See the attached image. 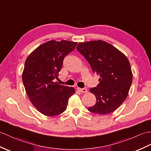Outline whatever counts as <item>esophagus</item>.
I'll list each match as a JSON object with an SVG mask.
<instances>
[{
  "mask_svg": "<svg viewBox=\"0 0 151 151\" xmlns=\"http://www.w3.org/2000/svg\"><path fill=\"white\" fill-rule=\"evenodd\" d=\"M77 90H78L79 92L82 93H86L87 92V89L86 88L82 89V88H79L78 87V88H77Z\"/></svg>",
  "mask_w": 151,
  "mask_h": 151,
  "instance_id": "esophagus-1",
  "label": "esophagus"
}]
</instances>
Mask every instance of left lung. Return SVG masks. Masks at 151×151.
I'll list each match as a JSON object with an SVG mask.
<instances>
[{
	"mask_svg": "<svg viewBox=\"0 0 151 151\" xmlns=\"http://www.w3.org/2000/svg\"><path fill=\"white\" fill-rule=\"evenodd\" d=\"M76 49L100 75L99 85L91 88L96 102L88 110L107 114L120 107L128 96L132 73L127 57L113 45L101 40L78 43Z\"/></svg>",
	"mask_w": 151,
	"mask_h": 151,
	"instance_id": "8db88e82",
	"label": "left lung"
}]
</instances>
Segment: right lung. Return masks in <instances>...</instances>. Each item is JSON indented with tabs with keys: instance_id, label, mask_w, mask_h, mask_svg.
<instances>
[{
	"instance_id": "obj_1",
	"label": "right lung",
	"mask_w": 151,
	"mask_h": 151,
	"mask_svg": "<svg viewBox=\"0 0 151 151\" xmlns=\"http://www.w3.org/2000/svg\"><path fill=\"white\" fill-rule=\"evenodd\" d=\"M77 42L51 40L40 45L27 57L22 78L27 95L43 114L53 116L64 112L75 89L57 82L64 58L75 50Z\"/></svg>"
}]
</instances>
